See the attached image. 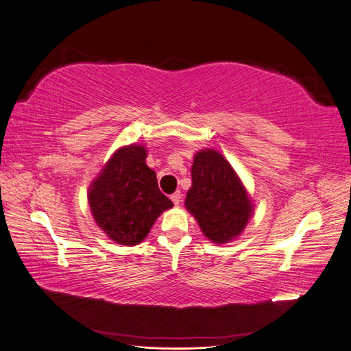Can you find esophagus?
Instances as JSON below:
<instances>
[{
    "label": "esophagus",
    "instance_id": "esophagus-1",
    "mask_svg": "<svg viewBox=\"0 0 351 351\" xmlns=\"http://www.w3.org/2000/svg\"><path fill=\"white\" fill-rule=\"evenodd\" d=\"M171 200L174 202V205H178L180 202H182V193H180V192L173 193V195H171Z\"/></svg>",
    "mask_w": 351,
    "mask_h": 351
}]
</instances>
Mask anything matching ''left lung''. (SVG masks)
I'll return each instance as SVG.
<instances>
[{"label":"left lung","mask_w":351,"mask_h":351,"mask_svg":"<svg viewBox=\"0 0 351 351\" xmlns=\"http://www.w3.org/2000/svg\"><path fill=\"white\" fill-rule=\"evenodd\" d=\"M186 208L214 243H227L237 237L252 212L250 200L236 171L224 156L212 149L195 155Z\"/></svg>","instance_id":"left-lung-1"}]
</instances>
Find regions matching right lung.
<instances>
[{"instance_id":"right-lung-1","label":"right lung","mask_w":351,"mask_h":351,"mask_svg":"<svg viewBox=\"0 0 351 351\" xmlns=\"http://www.w3.org/2000/svg\"><path fill=\"white\" fill-rule=\"evenodd\" d=\"M143 146L117 151L89 190L97 224L119 244L141 243L155 219L173 206L158 187L155 171L146 165Z\"/></svg>"}]
</instances>
